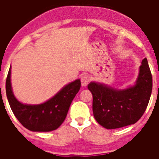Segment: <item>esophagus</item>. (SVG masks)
Here are the masks:
<instances>
[{
	"instance_id": "34e87169",
	"label": "esophagus",
	"mask_w": 159,
	"mask_h": 159,
	"mask_svg": "<svg viewBox=\"0 0 159 159\" xmlns=\"http://www.w3.org/2000/svg\"><path fill=\"white\" fill-rule=\"evenodd\" d=\"M90 78L88 76H83L81 79V83H82V87H86L87 86V84L89 83Z\"/></svg>"
}]
</instances>
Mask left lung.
I'll return each instance as SVG.
<instances>
[{
	"mask_svg": "<svg viewBox=\"0 0 159 159\" xmlns=\"http://www.w3.org/2000/svg\"><path fill=\"white\" fill-rule=\"evenodd\" d=\"M87 87L93 97L92 111L99 125L113 129L135 124L144 113L152 93L153 79L148 60L142 61L134 86L116 89L92 82Z\"/></svg>",
	"mask_w": 159,
	"mask_h": 159,
	"instance_id": "left-lung-1",
	"label": "left lung"
}]
</instances>
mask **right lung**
I'll use <instances>...</instances> for the list:
<instances>
[{
    "mask_svg": "<svg viewBox=\"0 0 159 159\" xmlns=\"http://www.w3.org/2000/svg\"><path fill=\"white\" fill-rule=\"evenodd\" d=\"M11 68L10 67L6 82V97L17 120L24 127L34 132H48L58 128L67 116L72 100L79 92L80 79L66 85L55 96L42 104H23L14 96Z\"/></svg>",
    "mask_w": 159,
    "mask_h": 159,
    "instance_id": "1",
    "label": "right lung"
}]
</instances>
